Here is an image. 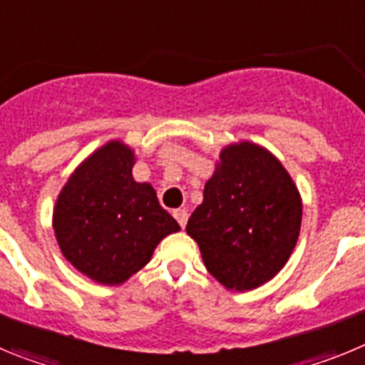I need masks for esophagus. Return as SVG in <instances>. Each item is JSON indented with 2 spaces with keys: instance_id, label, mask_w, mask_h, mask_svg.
Here are the masks:
<instances>
[{
  "instance_id": "esophagus-1",
  "label": "esophagus",
  "mask_w": 365,
  "mask_h": 365,
  "mask_svg": "<svg viewBox=\"0 0 365 365\" xmlns=\"http://www.w3.org/2000/svg\"><path fill=\"white\" fill-rule=\"evenodd\" d=\"M173 217L177 219V222H179L180 227L185 228V227H186V221H188V212H186L185 208H179V210H173Z\"/></svg>"
}]
</instances>
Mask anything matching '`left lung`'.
Here are the masks:
<instances>
[{
    "instance_id": "obj_1",
    "label": "left lung",
    "mask_w": 365,
    "mask_h": 365,
    "mask_svg": "<svg viewBox=\"0 0 365 365\" xmlns=\"http://www.w3.org/2000/svg\"><path fill=\"white\" fill-rule=\"evenodd\" d=\"M302 195L267 148L228 144L206 180L186 232L227 291L257 289L285 267L302 228Z\"/></svg>"
}]
</instances>
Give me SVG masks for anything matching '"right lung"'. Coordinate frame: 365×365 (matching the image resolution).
I'll return each mask as SVG.
<instances>
[{"mask_svg":"<svg viewBox=\"0 0 365 365\" xmlns=\"http://www.w3.org/2000/svg\"><path fill=\"white\" fill-rule=\"evenodd\" d=\"M135 151L118 138L74 168L58 193L53 228L74 269L100 285H122L180 230L150 182L133 179Z\"/></svg>","mask_w":365,"mask_h":365,"instance_id":"obj_1","label":"right lung"}]
</instances>
